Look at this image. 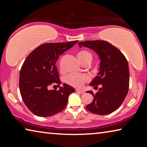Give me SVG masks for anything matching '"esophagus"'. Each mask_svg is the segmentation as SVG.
<instances>
[{"mask_svg":"<svg viewBox=\"0 0 147 147\" xmlns=\"http://www.w3.org/2000/svg\"><path fill=\"white\" fill-rule=\"evenodd\" d=\"M76 91L78 92V93H80V94H84V93H85L84 91L80 90V89H76Z\"/></svg>","mask_w":147,"mask_h":147,"instance_id":"1","label":"esophagus"}]
</instances>
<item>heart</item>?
I'll use <instances>...</instances> for the list:
<instances>
[{
    "instance_id": "obj_1",
    "label": "heart",
    "mask_w": 147,
    "mask_h": 147,
    "mask_svg": "<svg viewBox=\"0 0 147 147\" xmlns=\"http://www.w3.org/2000/svg\"><path fill=\"white\" fill-rule=\"evenodd\" d=\"M77 57L79 61L83 65L85 63H90L93 56L91 53L86 50H82L77 54ZM89 80V77L86 74H71L66 77V83L74 88H82L85 83Z\"/></svg>"
}]
</instances>
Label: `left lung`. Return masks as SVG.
Instances as JSON below:
<instances>
[{
    "label": "left lung",
    "instance_id": "1",
    "mask_svg": "<svg viewBox=\"0 0 147 147\" xmlns=\"http://www.w3.org/2000/svg\"><path fill=\"white\" fill-rule=\"evenodd\" d=\"M80 48L86 47L93 50L100 59L99 73L90 86L97 89L91 104L86 106L90 112L97 115H108L117 109L123 102L129 88V67L123 54L112 45L105 41H86L78 43Z\"/></svg>",
    "mask_w": 147,
    "mask_h": 147
}]
</instances>
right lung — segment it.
<instances>
[{
  "label": "right lung",
  "mask_w": 147,
  "mask_h": 147,
  "mask_svg": "<svg viewBox=\"0 0 147 147\" xmlns=\"http://www.w3.org/2000/svg\"><path fill=\"white\" fill-rule=\"evenodd\" d=\"M78 41L66 43H45L27 56L20 71L19 89L21 97L29 110L37 116L50 117L65 108L73 87L63 84L58 91L49 90L48 87L59 80L55 63L61 54Z\"/></svg>",
  "instance_id": "right-lung-1"
}]
</instances>
